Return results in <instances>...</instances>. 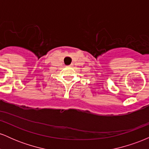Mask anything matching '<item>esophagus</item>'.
<instances>
[{
	"instance_id": "1",
	"label": "esophagus",
	"mask_w": 149,
	"mask_h": 149,
	"mask_svg": "<svg viewBox=\"0 0 149 149\" xmlns=\"http://www.w3.org/2000/svg\"><path fill=\"white\" fill-rule=\"evenodd\" d=\"M73 66V64H70L69 65V66H70V67H72V66Z\"/></svg>"
}]
</instances>
